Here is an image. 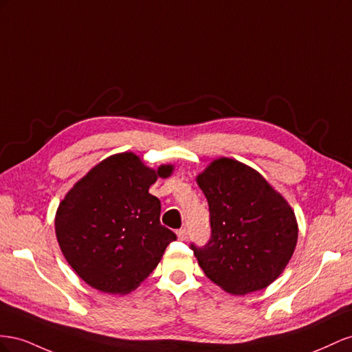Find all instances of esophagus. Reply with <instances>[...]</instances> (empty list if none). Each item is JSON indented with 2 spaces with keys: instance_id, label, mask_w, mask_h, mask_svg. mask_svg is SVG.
<instances>
[{
  "instance_id": "obj_1",
  "label": "esophagus",
  "mask_w": 352,
  "mask_h": 352,
  "mask_svg": "<svg viewBox=\"0 0 352 352\" xmlns=\"http://www.w3.org/2000/svg\"><path fill=\"white\" fill-rule=\"evenodd\" d=\"M177 237L179 240H186L187 239V230L186 228H179L178 232H177Z\"/></svg>"
}]
</instances>
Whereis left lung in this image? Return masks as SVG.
Segmentation results:
<instances>
[{
	"mask_svg": "<svg viewBox=\"0 0 352 352\" xmlns=\"http://www.w3.org/2000/svg\"><path fill=\"white\" fill-rule=\"evenodd\" d=\"M196 182L208 199L212 232L208 245L192 249L206 277L232 295L270 286L298 242L287 200L258 170L232 157L212 160Z\"/></svg>",
	"mask_w": 352,
	"mask_h": 352,
	"instance_id": "left-lung-1",
	"label": "left lung"
}]
</instances>
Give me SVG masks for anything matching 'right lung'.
<instances>
[{
  "label": "right lung",
  "instance_id": "add662e5",
  "mask_svg": "<svg viewBox=\"0 0 352 352\" xmlns=\"http://www.w3.org/2000/svg\"><path fill=\"white\" fill-rule=\"evenodd\" d=\"M173 170L148 168L133 152L116 153L66 193L54 218L57 242L88 286L126 295L157 267L177 236L160 224V202L148 188Z\"/></svg>",
  "mask_w": 352,
  "mask_h": 352
}]
</instances>
